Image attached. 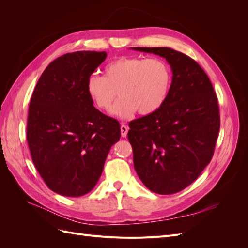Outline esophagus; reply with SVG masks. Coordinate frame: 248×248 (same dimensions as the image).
I'll list each match as a JSON object with an SVG mask.
<instances>
[{
  "instance_id": "34e87169",
  "label": "esophagus",
  "mask_w": 248,
  "mask_h": 248,
  "mask_svg": "<svg viewBox=\"0 0 248 248\" xmlns=\"http://www.w3.org/2000/svg\"><path fill=\"white\" fill-rule=\"evenodd\" d=\"M128 127H127L126 125H121V136H122V138H126V136H127V132H128Z\"/></svg>"
}]
</instances>
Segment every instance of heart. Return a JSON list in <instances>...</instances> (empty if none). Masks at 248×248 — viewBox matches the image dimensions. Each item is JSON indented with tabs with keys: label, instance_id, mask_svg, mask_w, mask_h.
I'll list each match as a JSON object with an SVG mask.
<instances>
[{
	"label": "heart",
	"instance_id": "obj_1",
	"mask_svg": "<svg viewBox=\"0 0 248 248\" xmlns=\"http://www.w3.org/2000/svg\"><path fill=\"white\" fill-rule=\"evenodd\" d=\"M170 84L171 70L164 60L121 57L106 66L104 77L91 74L86 81V91L94 106L102 110L110 107L118 93L120 98L110 112L127 119L136 111L146 116L160 108Z\"/></svg>",
	"mask_w": 248,
	"mask_h": 248
}]
</instances>
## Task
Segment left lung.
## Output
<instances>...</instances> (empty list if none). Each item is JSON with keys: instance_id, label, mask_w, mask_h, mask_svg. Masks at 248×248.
Masks as SVG:
<instances>
[{"instance_id": "8db88e82", "label": "left lung", "mask_w": 248, "mask_h": 248, "mask_svg": "<svg viewBox=\"0 0 248 248\" xmlns=\"http://www.w3.org/2000/svg\"><path fill=\"white\" fill-rule=\"evenodd\" d=\"M166 58L172 71L160 108L129 123L134 169L148 189L159 194L183 190L211 161L220 118L206 72L190 57L169 47H132Z\"/></svg>"}]
</instances>
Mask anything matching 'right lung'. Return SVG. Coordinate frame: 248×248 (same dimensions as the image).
<instances>
[{
	"mask_svg": "<svg viewBox=\"0 0 248 248\" xmlns=\"http://www.w3.org/2000/svg\"><path fill=\"white\" fill-rule=\"evenodd\" d=\"M106 51L81 50L54 60L41 74L29 107L27 140L48 188L81 197L98 181L111 146L121 137L117 120L93 107L87 78Z\"/></svg>",
	"mask_w": 248,
	"mask_h": 248,
	"instance_id": "obj_1",
	"label": "right lung"
}]
</instances>
